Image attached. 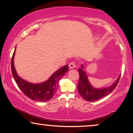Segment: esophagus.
<instances>
[{
    "label": "esophagus",
    "instance_id": "1",
    "mask_svg": "<svg viewBox=\"0 0 133 133\" xmlns=\"http://www.w3.org/2000/svg\"><path fill=\"white\" fill-rule=\"evenodd\" d=\"M75 67H76V64L74 62H71L70 63V64H69V68L70 69L74 68H75Z\"/></svg>",
    "mask_w": 133,
    "mask_h": 133
}]
</instances>
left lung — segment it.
I'll return each instance as SVG.
<instances>
[{
	"instance_id": "left-lung-1",
	"label": "left lung",
	"mask_w": 133,
	"mask_h": 133,
	"mask_svg": "<svg viewBox=\"0 0 133 133\" xmlns=\"http://www.w3.org/2000/svg\"><path fill=\"white\" fill-rule=\"evenodd\" d=\"M83 68V66L81 65V68L79 69V81L78 83V91L82 97L87 101H97L110 94L117 86L121 77L119 76L116 82L108 88L96 89L91 85Z\"/></svg>"
}]
</instances>
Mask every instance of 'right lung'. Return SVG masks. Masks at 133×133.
<instances>
[{
	"mask_svg": "<svg viewBox=\"0 0 133 133\" xmlns=\"http://www.w3.org/2000/svg\"><path fill=\"white\" fill-rule=\"evenodd\" d=\"M15 51L16 49L12 54L11 59V71L12 76L17 86L25 95L33 101L46 102L50 100L56 94L59 88V82L60 79L68 70V65H65L56 71L51 76L50 79L45 82L38 83V84L29 83L21 79L16 71L14 65Z\"/></svg>",
	"mask_w": 133,
	"mask_h": 133,
	"instance_id": "1",
	"label": "right lung"
}]
</instances>
